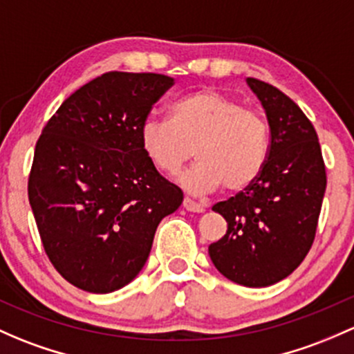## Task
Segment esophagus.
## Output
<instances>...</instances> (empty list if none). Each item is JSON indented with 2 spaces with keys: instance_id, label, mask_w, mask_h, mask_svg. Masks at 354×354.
Instances as JSON below:
<instances>
[{
  "instance_id": "34e87169",
  "label": "esophagus",
  "mask_w": 354,
  "mask_h": 354,
  "mask_svg": "<svg viewBox=\"0 0 354 354\" xmlns=\"http://www.w3.org/2000/svg\"><path fill=\"white\" fill-rule=\"evenodd\" d=\"M183 207L187 208L188 212H195V214H202V212H205V207L200 205V203H196V202H193V200L188 198V196H185Z\"/></svg>"
}]
</instances>
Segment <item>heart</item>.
<instances>
[{"label":"heart","mask_w":354,"mask_h":354,"mask_svg":"<svg viewBox=\"0 0 354 354\" xmlns=\"http://www.w3.org/2000/svg\"><path fill=\"white\" fill-rule=\"evenodd\" d=\"M139 140L151 165L171 176L196 156L198 165L181 178L196 193L221 187L244 192L261 176L270 154V127L261 111L215 89L174 100L169 120L146 118Z\"/></svg>","instance_id":"obj_1"}]
</instances>
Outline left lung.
Listing matches in <instances>:
<instances>
[{
	"label": "left lung",
	"mask_w": 354,
	"mask_h": 354,
	"mask_svg": "<svg viewBox=\"0 0 354 354\" xmlns=\"http://www.w3.org/2000/svg\"><path fill=\"white\" fill-rule=\"evenodd\" d=\"M248 84L266 111L270 154L254 185L212 207L227 232L208 254L230 281L259 288L293 273L310 251L327 181L317 133L299 105L265 81Z\"/></svg>",
	"instance_id": "1"
}]
</instances>
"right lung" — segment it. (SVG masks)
I'll use <instances>...</instances> for the list:
<instances>
[{
	"label": "right lung",
	"mask_w": 354,
	"mask_h": 354,
	"mask_svg": "<svg viewBox=\"0 0 354 354\" xmlns=\"http://www.w3.org/2000/svg\"><path fill=\"white\" fill-rule=\"evenodd\" d=\"M173 84L165 74H102L64 100L37 140L28 200L40 241L61 277L84 292L130 283L159 222L183 202L139 140Z\"/></svg>",
	"instance_id": "obj_1"
}]
</instances>
